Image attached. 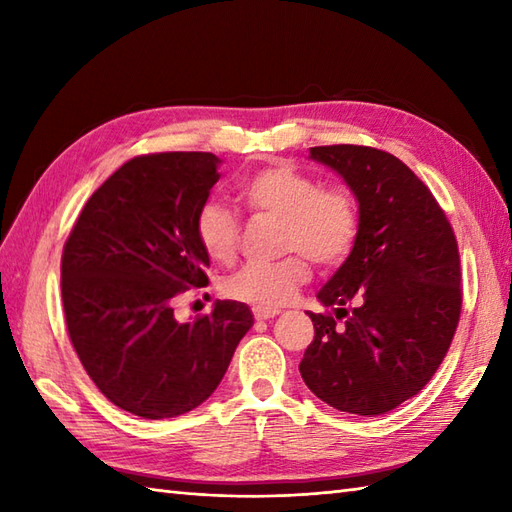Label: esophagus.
<instances>
[{
  "label": "esophagus",
  "instance_id": "obj_1",
  "mask_svg": "<svg viewBox=\"0 0 512 512\" xmlns=\"http://www.w3.org/2000/svg\"><path fill=\"white\" fill-rule=\"evenodd\" d=\"M253 314H255L257 321H268V319H275L279 310L277 308H259V306H255Z\"/></svg>",
  "mask_w": 512,
  "mask_h": 512
}]
</instances>
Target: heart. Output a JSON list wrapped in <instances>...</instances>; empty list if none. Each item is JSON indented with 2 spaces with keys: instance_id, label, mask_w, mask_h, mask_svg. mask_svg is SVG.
<instances>
[{
  "instance_id": "b5f03b06",
  "label": "heart",
  "mask_w": 512,
  "mask_h": 512,
  "mask_svg": "<svg viewBox=\"0 0 512 512\" xmlns=\"http://www.w3.org/2000/svg\"><path fill=\"white\" fill-rule=\"evenodd\" d=\"M237 193L255 213L279 217V262L248 264L226 279L228 297L259 308L284 306L310 279L314 264L336 266L352 253L358 237V206L350 191L321 189V182L292 165H270L242 178ZM239 217L222 202H206L195 215V235L213 262H233L239 248Z\"/></svg>"
}]
</instances>
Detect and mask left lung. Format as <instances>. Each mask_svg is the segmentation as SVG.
<instances>
[{
  "label": "left lung",
  "mask_w": 512,
  "mask_h": 512,
  "mask_svg": "<svg viewBox=\"0 0 512 512\" xmlns=\"http://www.w3.org/2000/svg\"><path fill=\"white\" fill-rule=\"evenodd\" d=\"M310 158L352 191L358 237L317 292L334 314L308 312L314 341L299 372L330 407L380 416L416 396L447 356L462 310L458 242L431 191L396 156L332 145L312 147Z\"/></svg>",
  "instance_id": "8db88e82"
}]
</instances>
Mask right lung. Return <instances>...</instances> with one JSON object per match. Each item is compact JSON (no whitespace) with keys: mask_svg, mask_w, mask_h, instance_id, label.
Segmentation results:
<instances>
[{"mask_svg":"<svg viewBox=\"0 0 512 512\" xmlns=\"http://www.w3.org/2000/svg\"><path fill=\"white\" fill-rule=\"evenodd\" d=\"M204 151L138 156L94 191L65 242L70 341L101 394L134 416H182L209 398L253 328L246 303L180 323L173 299L209 284L195 215L220 180Z\"/></svg>","mask_w":512,"mask_h":512,"instance_id":"1","label":"right lung"}]
</instances>
